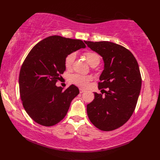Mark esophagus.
Segmentation results:
<instances>
[{"instance_id": "esophagus-1", "label": "esophagus", "mask_w": 160, "mask_h": 160, "mask_svg": "<svg viewBox=\"0 0 160 160\" xmlns=\"http://www.w3.org/2000/svg\"><path fill=\"white\" fill-rule=\"evenodd\" d=\"M79 91H80V93H84V92H85V90H84V89H80Z\"/></svg>"}]
</instances>
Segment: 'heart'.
Segmentation results:
<instances>
[{
	"label": "heart",
	"instance_id": "b5f03b06",
	"mask_svg": "<svg viewBox=\"0 0 160 160\" xmlns=\"http://www.w3.org/2000/svg\"><path fill=\"white\" fill-rule=\"evenodd\" d=\"M84 57L85 58L87 62L91 67H96L98 64H99L101 59L99 54L96 52H91V51L84 52ZM75 58H76V54L74 53H71L66 57L65 61H64V65H65L67 69H71L72 68ZM91 80V76H82V75L79 74H74L71 76V82L81 87H87Z\"/></svg>",
	"mask_w": 160,
	"mask_h": 160
}]
</instances>
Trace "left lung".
<instances>
[{
  "label": "left lung",
  "instance_id": "8db88e82",
  "mask_svg": "<svg viewBox=\"0 0 160 160\" xmlns=\"http://www.w3.org/2000/svg\"><path fill=\"white\" fill-rule=\"evenodd\" d=\"M102 57L104 67L95 98L87 106V115L101 131L115 130L124 124L135 111L142 86L138 63L128 49L108 41H84ZM108 88L107 91L103 88ZM104 92V96L102 94Z\"/></svg>",
  "mask_w": 160,
  "mask_h": 160
}]
</instances>
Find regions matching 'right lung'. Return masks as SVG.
<instances>
[{
	"label": "right lung",
	"mask_w": 160,
	"mask_h": 160,
	"mask_svg": "<svg viewBox=\"0 0 160 160\" xmlns=\"http://www.w3.org/2000/svg\"><path fill=\"white\" fill-rule=\"evenodd\" d=\"M85 47L80 40L52 36L28 53L20 71V95L24 108L36 123L52 127L65 117L79 89L71 84L62 90L56 83L66 69V57Z\"/></svg>",
	"instance_id": "add662e5"
}]
</instances>
